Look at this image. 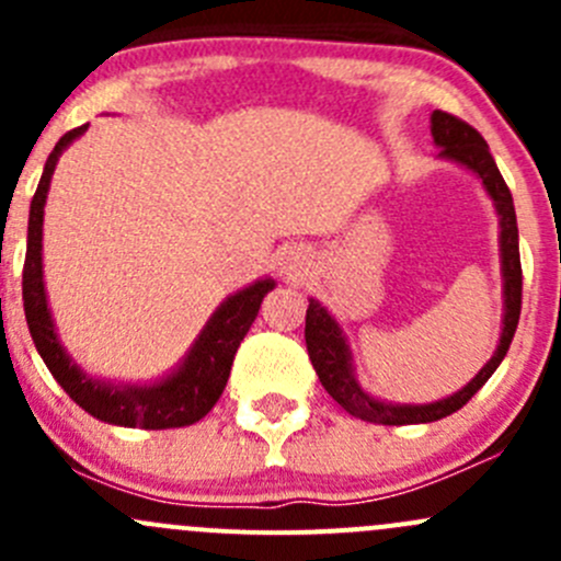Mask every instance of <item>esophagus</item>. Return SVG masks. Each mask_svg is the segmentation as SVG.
<instances>
[{
	"label": "esophagus",
	"mask_w": 561,
	"mask_h": 561,
	"mask_svg": "<svg viewBox=\"0 0 561 561\" xmlns=\"http://www.w3.org/2000/svg\"><path fill=\"white\" fill-rule=\"evenodd\" d=\"M282 274L287 276H298L304 268H307V254L301 252V249H287V252H282Z\"/></svg>",
	"instance_id": "obj_1"
}]
</instances>
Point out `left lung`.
Returning <instances> with one entry per match:
<instances>
[{
  "mask_svg": "<svg viewBox=\"0 0 561 561\" xmlns=\"http://www.w3.org/2000/svg\"><path fill=\"white\" fill-rule=\"evenodd\" d=\"M432 135L434 144L439 146V157L458 162L467 171H472L483 181L485 192L494 201L496 214H500V257H502V298H505V317H502V333L500 344H496L494 355L489 364L472 377L458 393L448 396L443 401H432V404H393V401H380L375 396L366 393L358 386L353 371V355H350L347 339H344L342 328L333 320L331 312L322 307L320 301L309 298L307 309V339L309 358L320 377L322 388L333 396L336 404H342L350 415L360 417L366 423H382V426H410V423H432L439 417L454 415L461 410L480 388L485 386L502 358L507 355V347L516 333L518 314H522V254H518V225H516V208H513V195L507 190L505 179H502L500 168H496L494 157H491L489 144L483 135L467 122L454 116V113L434 111L432 113Z\"/></svg>",
  "mask_w": 561,
  "mask_h": 561,
  "instance_id": "8db88e82",
  "label": "left lung"
}]
</instances>
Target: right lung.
Here are the masks:
<instances>
[{
  "instance_id": "1",
  "label": "right lung",
  "mask_w": 561,
  "mask_h": 561,
  "mask_svg": "<svg viewBox=\"0 0 561 561\" xmlns=\"http://www.w3.org/2000/svg\"><path fill=\"white\" fill-rule=\"evenodd\" d=\"M87 127L89 124H81V127L61 135L59 144L45 160L37 192L32 197L24 260V314L32 342H35L39 358L45 360L54 380L65 388V393L81 410H87L98 421L127 428H151V432L192 426L201 417H206L208 410L222 396L236 350L252 328L263 298L268 296V290H274V279H260L236 296L225 298L217 312L211 314V320L206 322L201 336L195 339L186 358L181 360L179 369L168 375L165 380L151 382V386H113L105 380H92L61 347L43 285V208L45 197H48L50 175H54L61 151L78 135L87 133Z\"/></svg>"
}]
</instances>
